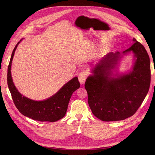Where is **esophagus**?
I'll use <instances>...</instances> for the list:
<instances>
[{
	"label": "esophagus",
	"instance_id": "1",
	"mask_svg": "<svg viewBox=\"0 0 155 155\" xmlns=\"http://www.w3.org/2000/svg\"><path fill=\"white\" fill-rule=\"evenodd\" d=\"M88 75V73L87 70H82L78 74V80L81 84H84Z\"/></svg>",
	"mask_w": 155,
	"mask_h": 155
}]
</instances>
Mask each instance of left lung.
<instances>
[{"label": "left lung", "instance_id": "obj_1", "mask_svg": "<svg viewBox=\"0 0 155 155\" xmlns=\"http://www.w3.org/2000/svg\"><path fill=\"white\" fill-rule=\"evenodd\" d=\"M123 52H133V70L117 78H109V70L121 58L117 51L109 53L97 64L94 75L85 83L88 103L93 114L103 121L124 120L133 116L147 95L151 82L150 60L144 47L135 38Z\"/></svg>", "mask_w": 155, "mask_h": 155}]
</instances>
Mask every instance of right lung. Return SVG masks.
<instances>
[{
  "label": "right lung",
  "instance_id": "obj_1",
  "mask_svg": "<svg viewBox=\"0 0 155 155\" xmlns=\"http://www.w3.org/2000/svg\"><path fill=\"white\" fill-rule=\"evenodd\" d=\"M21 41L22 39L20 41ZM20 41L14 49L7 69V85L15 107L22 114L33 120L55 122L61 119L67 112L72 94L80 88V85L78 78H72L56 94L43 101H32L22 96L12 82L11 72L13 56Z\"/></svg>",
  "mask_w": 155,
  "mask_h": 155
}]
</instances>
